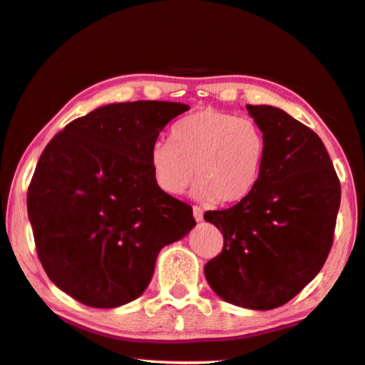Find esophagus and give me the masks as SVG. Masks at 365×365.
<instances>
[{
  "label": "esophagus",
  "instance_id": "34e87169",
  "mask_svg": "<svg viewBox=\"0 0 365 365\" xmlns=\"http://www.w3.org/2000/svg\"><path fill=\"white\" fill-rule=\"evenodd\" d=\"M193 217H195L196 222L203 221V211H201V207L193 206Z\"/></svg>",
  "mask_w": 365,
  "mask_h": 365
}]
</instances>
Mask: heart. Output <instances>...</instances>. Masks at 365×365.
Listing matches in <instances>:
<instances>
[{
  "instance_id": "b5f03b06",
  "label": "heart",
  "mask_w": 365,
  "mask_h": 365,
  "mask_svg": "<svg viewBox=\"0 0 365 365\" xmlns=\"http://www.w3.org/2000/svg\"><path fill=\"white\" fill-rule=\"evenodd\" d=\"M268 141L255 120L217 108L188 115L172 128L170 141L149 149L153 180L165 195H180L195 177L193 196L235 203L253 192L264 169Z\"/></svg>"
}]
</instances>
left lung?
Listing matches in <instances>:
<instances>
[{
	"instance_id": "left-lung-1",
	"label": "left lung",
	"mask_w": 365,
	"mask_h": 365,
	"mask_svg": "<svg viewBox=\"0 0 365 365\" xmlns=\"http://www.w3.org/2000/svg\"><path fill=\"white\" fill-rule=\"evenodd\" d=\"M247 110L268 141L264 169L247 198L205 212L224 235L205 276L225 302L271 310L297 296L325 264L341 187L317 133L277 107Z\"/></svg>"
}]
</instances>
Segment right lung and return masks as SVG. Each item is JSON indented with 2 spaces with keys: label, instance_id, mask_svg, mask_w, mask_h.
<instances>
[{
  "label": "right lung",
  "instance_id": "obj_1",
  "mask_svg": "<svg viewBox=\"0 0 365 365\" xmlns=\"http://www.w3.org/2000/svg\"><path fill=\"white\" fill-rule=\"evenodd\" d=\"M190 110L136 101L92 110L58 133L40 155L27 192L37 255L51 282L96 309L146 291L165 245L196 222L193 210L155 187L149 149Z\"/></svg>",
  "mask_w": 365,
  "mask_h": 365
}]
</instances>
